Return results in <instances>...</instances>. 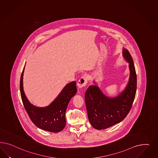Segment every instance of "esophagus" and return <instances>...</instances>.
Segmentation results:
<instances>
[{
  "mask_svg": "<svg viewBox=\"0 0 158 158\" xmlns=\"http://www.w3.org/2000/svg\"><path fill=\"white\" fill-rule=\"evenodd\" d=\"M87 80H88V78L86 76L81 77V78L79 80L78 83H77V85L79 86V87L81 88V87L86 86L87 83Z\"/></svg>",
  "mask_w": 158,
  "mask_h": 158,
  "instance_id": "obj_1",
  "label": "esophagus"
}]
</instances>
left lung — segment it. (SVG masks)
I'll return each instance as SVG.
<instances>
[{
    "instance_id": "8db88e82",
    "label": "left lung",
    "mask_w": 158,
    "mask_h": 158,
    "mask_svg": "<svg viewBox=\"0 0 158 158\" xmlns=\"http://www.w3.org/2000/svg\"><path fill=\"white\" fill-rule=\"evenodd\" d=\"M123 56L129 62V81L119 96L107 97L96 86H90L85 93V102L89 120L97 130L105 129L124 119L129 113L137 90V75L134 62L129 52L123 49Z\"/></svg>"
}]
</instances>
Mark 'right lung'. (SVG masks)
Returning a JSON list of instances; mask_svg holds the SVG:
<instances>
[{
  "mask_svg": "<svg viewBox=\"0 0 158 158\" xmlns=\"http://www.w3.org/2000/svg\"><path fill=\"white\" fill-rule=\"evenodd\" d=\"M24 71V68L20 78L19 89L24 108L30 119L41 129L53 133L61 131L66 124L67 106L72 97L77 93V82L73 81L68 83L50 105L38 108L30 104L24 94L23 86Z\"/></svg>",
  "mask_w": 158,
  "mask_h": 158,
  "instance_id": "right-lung-1",
  "label": "right lung"
}]
</instances>
